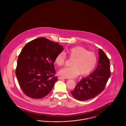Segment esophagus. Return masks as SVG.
Listing matches in <instances>:
<instances>
[{"instance_id":"esophagus-1","label":"esophagus","mask_w":126,"mask_h":126,"mask_svg":"<svg viewBox=\"0 0 126 126\" xmlns=\"http://www.w3.org/2000/svg\"><path fill=\"white\" fill-rule=\"evenodd\" d=\"M59 79H60V80H63V79H65V78H63V77H59Z\"/></svg>"}]
</instances>
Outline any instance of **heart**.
Listing matches in <instances>:
<instances>
[{
	"instance_id": "b5f03b06",
	"label": "heart",
	"mask_w": 126,
	"mask_h": 126,
	"mask_svg": "<svg viewBox=\"0 0 126 126\" xmlns=\"http://www.w3.org/2000/svg\"><path fill=\"white\" fill-rule=\"evenodd\" d=\"M66 53L73 60L70 67H64L59 71V75L65 78H74L79 74L86 76L92 72L96 65V54L81 46H77L69 48ZM66 54L60 52L55 58V62L58 66H63L66 61Z\"/></svg>"
}]
</instances>
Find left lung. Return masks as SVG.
I'll list each match as a JSON object with an SVG mask.
<instances>
[{
	"label": "left lung",
	"instance_id": "obj_1",
	"mask_svg": "<svg viewBox=\"0 0 126 126\" xmlns=\"http://www.w3.org/2000/svg\"><path fill=\"white\" fill-rule=\"evenodd\" d=\"M99 61L95 70L78 82L72 95L79 101L92 99L103 91L110 76V63L107 56L99 48Z\"/></svg>",
	"mask_w": 126,
	"mask_h": 126
}]
</instances>
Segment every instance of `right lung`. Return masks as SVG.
I'll list each match as a JSON object with an SVG mask.
<instances>
[{
  "label": "right lung",
  "instance_id": "right-lung-1",
  "mask_svg": "<svg viewBox=\"0 0 126 126\" xmlns=\"http://www.w3.org/2000/svg\"><path fill=\"white\" fill-rule=\"evenodd\" d=\"M63 46L43 37L27 43L17 59L16 74L24 94L32 99L47 96L58 81L54 77L56 57Z\"/></svg>",
  "mask_w": 126,
  "mask_h": 126
}]
</instances>
